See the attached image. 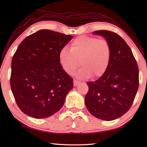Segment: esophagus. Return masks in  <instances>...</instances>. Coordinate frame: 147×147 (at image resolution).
I'll return each mask as SVG.
<instances>
[{"label":"esophagus","mask_w":147,"mask_h":147,"mask_svg":"<svg viewBox=\"0 0 147 147\" xmlns=\"http://www.w3.org/2000/svg\"><path fill=\"white\" fill-rule=\"evenodd\" d=\"M80 83V82H79V81L76 80H74L73 81V84H74V86H76L78 85H79Z\"/></svg>","instance_id":"1"}]
</instances>
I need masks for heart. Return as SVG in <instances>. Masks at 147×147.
Instances as JSON below:
<instances>
[{"instance_id": "heart-1", "label": "heart", "mask_w": 147, "mask_h": 147, "mask_svg": "<svg viewBox=\"0 0 147 147\" xmlns=\"http://www.w3.org/2000/svg\"><path fill=\"white\" fill-rule=\"evenodd\" d=\"M111 53L108 40L83 35L72 42L70 50L66 48L61 50L59 60L62 68L69 74H73L81 64L83 67L79 71V77L87 78L92 75L97 78L107 70Z\"/></svg>"}]
</instances>
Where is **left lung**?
<instances>
[{
	"instance_id": "obj_1",
	"label": "left lung",
	"mask_w": 147,
	"mask_h": 147,
	"mask_svg": "<svg viewBox=\"0 0 147 147\" xmlns=\"http://www.w3.org/2000/svg\"><path fill=\"white\" fill-rule=\"evenodd\" d=\"M108 40L111 58L105 73L88 82L86 107L93 116L112 121L129 111L139 86V69L131 50L118 34L108 30L93 32Z\"/></svg>"
}]
</instances>
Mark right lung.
I'll return each instance as SVG.
<instances>
[{
	"label": "right lung",
	"instance_id": "right-lung-1",
	"mask_svg": "<svg viewBox=\"0 0 147 147\" xmlns=\"http://www.w3.org/2000/svg\"><path fill=\"white\" fill-rule=\"evenodd\" d=\"M72 38L71 35L41 30L19 45L12 59L10 85L16 102L25 114L47 118L63 106L73 82L62 68L59 54Z\"/></svg>",
	"mask_w": 147,
	"mask_h": 147
}]
</instances>
